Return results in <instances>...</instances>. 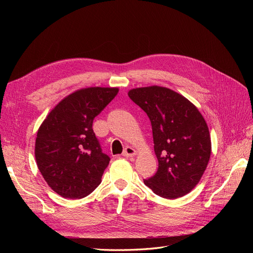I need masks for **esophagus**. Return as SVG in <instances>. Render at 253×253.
Listing matches in <instances>:
<instances>
[{
	"mask_svg": "<svg viewBox=\"0 0 253 253\" xmlns=\"http://www.w3.org/2000/svg\"><path fill=\"white\" fill-rule=\"evenodd\" d=\"M137 154V152L134 148L132 147H126L125 150H124V153H122V155L126 156V157H133Z\"/></svg>",
	"mask_w": 253,
	"mask_h": 253,
	"instance_id": "34e87169",
	"label": "esophagus"
}]
</instances>
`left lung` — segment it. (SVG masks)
Wrapping results in <instances>:
<instances>
[{
    "instance_id": "8db88e82",
    "label": "left lung",
    "mask_w": 253,
    "mask_h": 253,
    "mask_svg": "<svg viewBox=\"0 0 253 253\" xmlns=\"http://www.w3.org/2000/svg\"><path fill=\"white\" fill-rule=\"evenodd\" d=\"M127 95L152 125L158 170L143 180L145 186L169 200L188 194L200 182L211 155V137L203 115L186 97L168 87H136Z\"/></svg>"
}]
</instances>
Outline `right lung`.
<instances>
[{
    "label": "right lung",
    "instance_id": "right-lung-1",
    "mask_svg": "<svg viewBox=\"0 0 253 253\" xmlns=\"http://www.w3.org/2000/svg\"><path fill=\"white\" fill-rule=\"evenodd\" d=\"M118 87H85L63 98L41 124L35 156L47 185L64 198L79 200L99 186L110 163L93 131V120Z\"/></svg>",
    "mask_w": 253,
    "mask_h": 253
}]
</instances>
